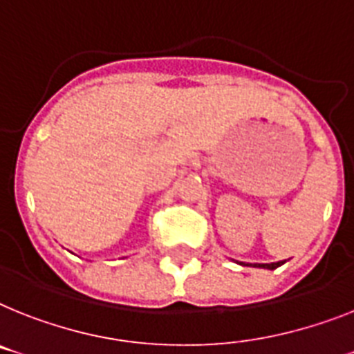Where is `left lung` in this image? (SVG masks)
Masks as SVG:
<instances>
[{"label": "left lung", "mask_w": 354, "mask_h": 354, "mask_svg": "<svg viewBox=\"0 0 354 354\" xmlns=\"http://www.w3.org/2000/svg\"><path fill=\"white\" fill-rule=\"evenodd\" d=\"M286 261H282V262H271V264H253L255 266V268H264V270H275V268H279V266H282L284 264Z\"/></svg>", "instance_id": "8db88e82"}]
</instances>
